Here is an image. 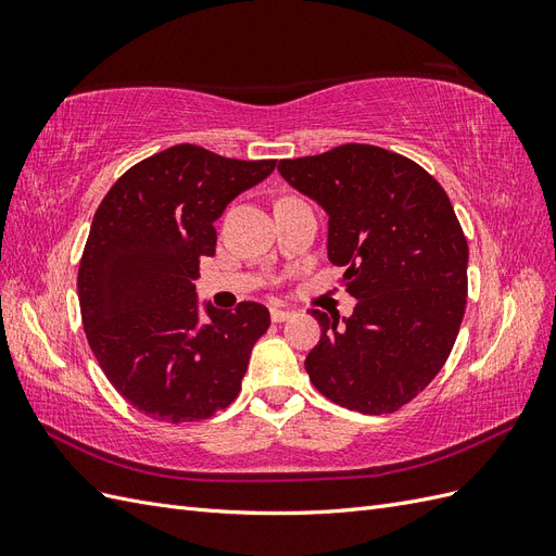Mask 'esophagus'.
<instances>
[{"mask_svg": "<svg viewBox=\"0 0 556 556\" xmlns=\"http://www.w3.org/2000/svg\"><path fill=\"white\" fill-rule=\"evenodd\" d=\"M292 317V311H285V308H271V319L274 323H285V319Z\"/></svg>", "mask_w": 556, "mask_h": 556, "instance_id": "34e87169", "label": "esophagus"}]
</instances>
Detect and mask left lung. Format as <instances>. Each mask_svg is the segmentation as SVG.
Wrapping results in <instances>:
<instances>
[{
	"label": "left lung",
	"instance_id": "1",
	"mask_svg": "<svg viewBox=\"0 0 556 556\" xmlns=\"http://www.w3.org/2000/svg\"><path fill=\"white\" fill-rule=\"evenodd\" d=\"M278 172L327 213V255L357 299L343 319L308 311L323 331L311 382L343 408L394 413L441 371L464 319L468 245L450 199L413 160L366 143Z\"/></svg>",
	"mask_w": 556,
	"mask_h": 556
}]
</instances>
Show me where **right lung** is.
Segmentation results:
<instances>
[{
    "label": "right lung",
    "mask_w": 556,
    "mask_h": 556,
    "mask_svg": "<svg viewBox=\"0 0 556 556\" xmlns=\"http://www.w3.org/2000/svg\"><path fill=\"white\" fill-rule=\"evenodd\" d=\"M274 169L180 143L134 164L99 204L78 268L83 327L111 384L148 417L194 422L237 399L271 315L255 301L215 308L192 280L215 255L213 223Z\"/></svg>",
    "instance_id": "obj_1"
}]
</instances>
